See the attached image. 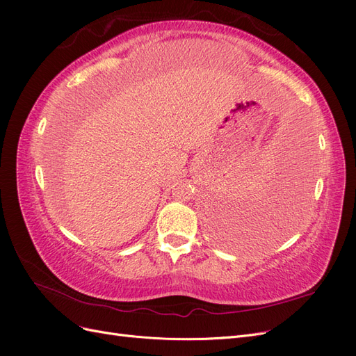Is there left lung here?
<instances>
[{"label": "left lung", "mask_w": 356, "mask_h": 356, "mask_svg": "<svg viewBox=\"0 0 356 356\" xmlns=\"http://www.w3.org/2000/svg\"><path fill=\"white\" fill-rule=\"evenodd\" d=\"M298 166L289 161L277 182V191L267 202L258 204V208H242L225 204L220 212L218 238L230 248H239L277 238L291 225V197L296 196L300 184Z\"/></svg>", "instance_id": "obj_1"}]
</instances>
